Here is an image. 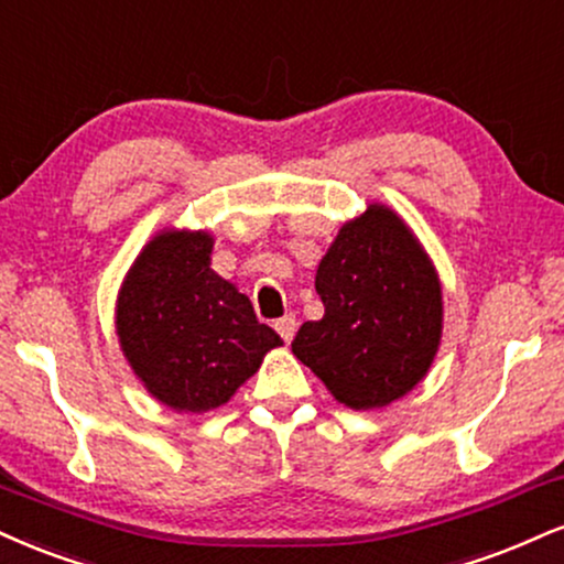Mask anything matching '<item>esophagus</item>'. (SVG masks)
I'll list each match as a JSON object with an SVG mask.
<instances>
[{"mask_svg": "<svg viewBox=\"0 0 564 564\" xmlns=\"http://www.w3.org/2000/svg\"><path fill=\"white\" fill-rule=\"evenodd\" d=\"M296 317L294 315H286V317H281V321H275V330L278 334H281V338L286 344H291V338H294V334H296Z\"/></svg>", "mask_w": 564, "mask_h": 564, "instance_id": "obj_1", "label": "esophagus"}]
</instances>
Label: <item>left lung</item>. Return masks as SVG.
Listing matches in <instances>:
<instances>
[{
	"label": "left lung",
	"instance_id": "1",
	"mask_svg": "<svg viewBox=\"0 0 564 564\" xmlns=\"http://www.w3.org/2000/svg\"><path fill=\"white\" fill-rule=\"evenodd\" d=\"M325 315L291 351L349 410L389 406L429 376L444 334L433 260L397 209L372 202L338 228L315 273Z\"/></svg>",
	"mask_w": 564,
	"mask_h": 564
}]
</instances>
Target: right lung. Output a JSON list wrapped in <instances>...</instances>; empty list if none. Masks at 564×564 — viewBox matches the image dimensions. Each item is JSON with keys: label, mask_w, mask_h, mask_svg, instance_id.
<instances>
[{"label": "right lung", "mask_w": 564, "mask_h": 564, "mask_svg": "<svg viewBox=\"0 0 564 564\" xmlns=\"http://www.w3.org/2000/svg\"><path fill=\"white\" fill-rule=\"evenodd\" d=\"M213 234L160 228L120 283L115 334L149 397L175 412L217 410L283 347L252 302L209 268Z\"/></svg>", "instance_id": "right-lung-1"}]
</instances>
